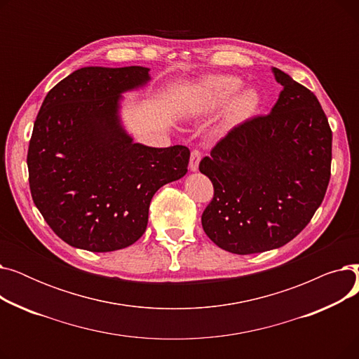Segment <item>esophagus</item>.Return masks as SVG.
Here are the masks:
<instances>
[{"label": "esophagus", "instance_id": "esophagus-1", "mask_svg": "<svg viewBox=\"0 0 359 359\" xmlns=\"http://www.w3.org/2000/svg\"><path fill=\"white\" fill-rule=\"evenodd\" d=\"M202 158V153L199 149H194L191 153V163H189V168L192 172H196L198 167H199V161Z\"/></svg>", "mask_w": 359, "mask_h": 359}]
</instances>
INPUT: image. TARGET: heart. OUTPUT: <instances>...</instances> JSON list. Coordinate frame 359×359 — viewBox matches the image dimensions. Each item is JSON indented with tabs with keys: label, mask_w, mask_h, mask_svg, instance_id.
Returning a JSON list of instances; mask_svg holds the SVG:
<instances>
[{
	"label": "heart",
	"mask_w": 359,
	"mask_h": 359,
	"mask_svg": "<svg viewBox=\"0 0 359 359\" xmlns=\"http://www.w3.org/2000/svg\"><path fill=\"white\" fill-rule=\"evenodd\" d=\"M240 87V81L234 77H212L205 80L199 87V99L203 109H214L227 100ZM256 106V96L252 91H244L229 106V118L237 119L246 116Z\"/></svg>",
	"instance_id": "obj_1"
}]
</instances>
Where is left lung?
<instances>
[{
  "label": "left lung",
  "mask_w": 359,
  "mask_h": 359,
  "mask_svg": "<svg viewBox=\"0 0 359 359\" xmlns=\"http://www.w3.org/2000/svg\"><path fill=\"white\" fill-rule=\"evenodd\" d=\"M284 90L269 115L233 128L199 163L214 196L202 227L236 255L284 246L306 229L330 180L332 129L314 93L273 68Z\"/></svg>",
  "instance_id": "8db88e82"
}]
</instances>
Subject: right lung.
Masks as SVG:
<instances>
[{"instance_id": "add662e5", "label": "right lung", "mask_w": 359, "mask_h": 359, "mask_svg": "<svg viewBox=\"0 0 359 359\" xmlns=\"http://www.w3.org/2000/svg\"><path fill=\"white\" fill-rule=\"evenodd\" d=\"M148 79L144 67H86L50 88L37 113L27 151L30 194L72 248L103 253L134 244L154 194L187 172L189 148L135 144L119 125V94Z\"/></svg>"}]
</instances>
